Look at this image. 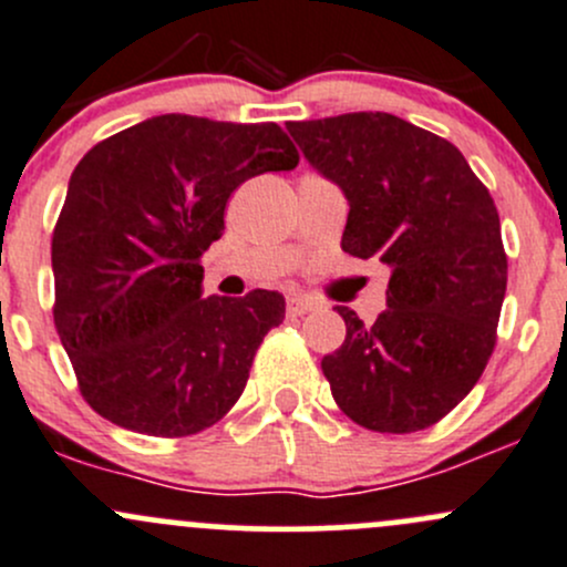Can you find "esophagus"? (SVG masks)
Masks as SVG:
<instances>
[{
    "instance_id": "esophagus-1",
    "label": "esophagus",
    "mask_w": 567,
    "mask_h": 567,
    "mask_svg": "<svg viewBox=\"0 0 567 567\" xmlns=\"http://www.w3.org/2000/svg\"><path fill=\"white\" fill-rule=\"evenodd\" d=\"M311 308H313V302L308 300V297H302V295L286 297V313H289V317H302V313H308Z\"/></svg>"
}]
</instances>
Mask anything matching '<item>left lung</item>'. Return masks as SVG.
<instances>
[{"label":"left lung","mask_w":567,"mask_h":567,"mask_svg":"<svg viewBox=\"0 0 567 567\" xmlns=\"http://www.w3.org/2000/svg\"><path fill=\"white\" fill-rule=\"evenodd\" d=\"M306 161L349 202L341 248L390 267L373 324L347 306L322 371L347 417L412 434L475 388L497 341L507 286L499 215L447 138L384 111L289 122Z\"/></svg>","instance_id":"obj_1"}]
</instances>
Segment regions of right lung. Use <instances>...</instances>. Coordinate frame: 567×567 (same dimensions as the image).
<instances>
[{
	"mask_svg": "<svg viewBox=\"0 0 567 567\" xmlns=\"http://www.w3.org/2000/svg\"><path fill=\"white\" fill-rule=\"evenodd\" d=\"M276 125L161 114L95 144L68 183L54 226V324L97 414L150 436L218 423L248 382L284 295L202 297L204 250L224 235L229 196L291 172Z\"/></svg>",
	"mask_w": 567,
	"mask_h": 567,
	"instance_id": "add662e5",
	"label": "right lung"
}]
</instances>
